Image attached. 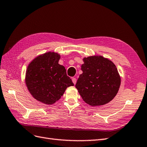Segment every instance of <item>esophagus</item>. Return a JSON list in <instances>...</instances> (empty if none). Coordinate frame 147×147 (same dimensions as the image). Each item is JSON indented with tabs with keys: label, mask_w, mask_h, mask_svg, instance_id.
I'll list each match as a JSON object with an SVG mask.
<instances>
[{
	"label": "esophagus",
	"mask_w": 147,
	"mask_h": 147,
	"mask_svg": "<svg viewBox=\"0 0 147 147\" xmlns=\"http://www.w3.org/2000/svg\"><path fill=\"white\" fill-rule=\"evenodd\" d=\"M72 81H73V82L74 83V84H76V79L75 78H72Z\"/></svg>",
	"instance_id": "esophagus-1"
}]
</instances>
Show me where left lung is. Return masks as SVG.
<instances>
[{
    "mask_svg": "<svg viewBox=\"0 0 147 147\" xmlns=\"http://www.w3.org/2000/svg\"><path fill=\"white\" fill-rule=\"evenodd\" d=\"M83 61L82 73L76 88L84 101L92 107L111 101L121 85V77L115 65L102 56L84 58Z\"/></svg>",
    "mask_w": 147,
    "mask_h": 147,
    "instance_id": "left-lung-1",
    "label": "left lung"
}]
</instances>
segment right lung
Segmentation results:
<instances>
[{
	"instance_id": "1",
	"label": "right lung",
	"mask_w": 147,
	"mask_h": 147,
	"mask_svg": "<svg viewBox=\"0 0 147 147\" xmlns=\"http://www.w3.org/2000/svg\"><path fill=\"white\" fill-rule=\"evenodd\" d=\"M59 54L47 52L35 58L28 65L25 82L32 96L46 105L55 103L67 87L73 86L65 67L58 64Z\"/></svg>"
}]
</instances>
